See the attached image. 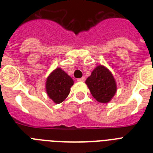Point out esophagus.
Segmentation results:
<instances>
[{
    "label": "esophagus",
    "instance_id": "34e87169",
    "mask_svg": "<svg viewBox=\"0 0 153 153\" xmlns=\"http://www.w3.org/2000/svg\"><path fill=\"white\" fill-rule=\"evenodd\" d=\"M85 80H86L85 77H82V78H80V79H77V81H78V82H84Z\"/></svg>",
    "mask_w": 153,
    "mask_h": 153
}]
</instances>
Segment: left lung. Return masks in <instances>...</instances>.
<instances>
[{
  "mask_svg": "<svg viewBox=\"0 0 153 153\" xmlns=\"http://www.w3.org/2000/svg\"><path fill=\"white\" fill-rule=\"evenodd\" d=\"M91 94L101 103H108L117 92V83L114 75L107 67L98 65L86 80Z\"/></svg>",
  "mask_w": 153,
  "mask_h": 153,
  "instance_id": "left-lung-1",
  "label": "left lung"
}]
</instances>
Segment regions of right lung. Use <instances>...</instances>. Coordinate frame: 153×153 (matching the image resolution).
<instances>
[{
  "instance_id": "1",
  "label": "right lung",
  "mask_w": 153,
  "mask_h": 153,
  "mask_svg": "<svg viewBox=\"0 0 153 153\" xmlns=\"http://www.w3.org/2000/svg\"><path fill=\"white\" fill-rule=\"evenodd\" d=\"M73 85L74 80L71 77L57 67L47 78L45 84L47 94L55 103L59 104L69 95Z\"/></svg>"
}]
</instances>
